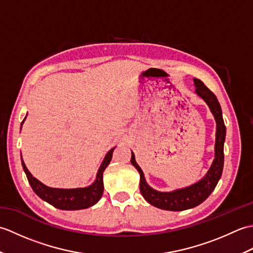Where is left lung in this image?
<instances>
[{
  "label": "left lung",
  "mask_w": 253,
  "mask_h": 253,
  "mask_svg": "<svg viewBox=\"0 0 253 253\" xmlns=\"http://www.w3.org/2000/svg\"><path fill=\"white\" fill-rule=\"evenodd\" d=\"M193 83L196 85V93L204 100L211 110L212 114L216 122V138H215V158L213 160L211 168L208 170L206 176L201 180L189 187L181 188L169 192H162L150 187L142 169H140L135 160V154L131 152V164L135 166L140 174V191L146 201L153 207H157L168 211H184L187 209H192L202 203L211 195V192L216 187L221 178L223 166H224V141L226 136V127H225L222 109L211 90L204 84L200 79L195 78Z\"/></svg>",
  "instance_id": "obj_1"
}]
</instances>
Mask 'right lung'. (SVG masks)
<instances>
[{
    "label": "right lung",
    "instance_id": "add662e5",
    "mask_svg": "<svg viewBox=\"0 0 253 253\" xmlns=\"http://www.w3.org/2000/svg\"><path fill=\"white\" fill-rule=\"evenodd\" d=\"M25 120L21 123V125L24 124ZM114 149L115 148L111 149L110 151L106 153L103 162H102L98 170V174H96V178L93 181V184L84 188L60 189V188L47 187L31 175L28 169L26 168L23 158H21V165H23V169L25 170L27 178H28L32 190H34L36 192V195L39 196L42 200L46 201L47 203H50L51 206L60 210H83L94 206V204L100 200L102 195H103V171L111 162Z\"/></svg>",
    "mask_w": 253,
    "mask_h": 253
}]
</instances>
